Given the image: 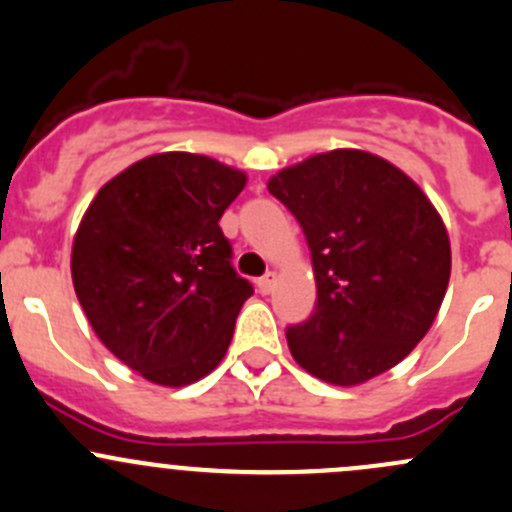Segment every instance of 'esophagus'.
<instances>
[{
  "mask_svg": "<svg viewBox=\"0 0 512 512\" xmlns=\"http://www.w3.org/2000/svg\"><path fill=\"white\" fill-rule=\"evenodd\" d=\"M276 283H278L276 273H266V276H263V278H258L256 288H258V293L268 295V293H273V288H276Z\"/></svg>",
  "mask_w": 512,
  "mask_h": 512,
  "instance_id": "esophagus-1",
  "label": "esophagus"
}]
</instances>
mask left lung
<instances>
[{
	"label": "left lung",
	"mask_w": 512,
	"mask_h": 512,
	"mask_svg": "<svg viewBox=\"0 0 512 512\" xmlns=\"http://www.w3.org/2000/svg\"><path fill=\"white\" fill-rule=\"evenodd\" d=\"M303 226L318 300L288 328L293 360L335 387L392 370L439 315L451 276L444 219L412 177L355 147L318 152L268 179Z\"/></svg>",
	"instance_id": "obj_1"
}]
</instances>
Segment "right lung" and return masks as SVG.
I'll use <instances>...</instances> for the list:
<instances>
[{
	"label": "right lung",
	"mask_w": 512,
	"mask_h": 512,
	"mask_svg": "<svg viewBox=\"0 0 512 512\" xmlns=\"http://www.w3.org/2000/svg\"><path fill=\"white\" fill-rule=\"evenodd\" d=\"M246 172L157 152L105 182L71 249V278L98 340L147 382L187 387L217 370L254 286L231 268L224 209Z\"/></svg>",
	"instance_id": "1"
}]
</instances>
